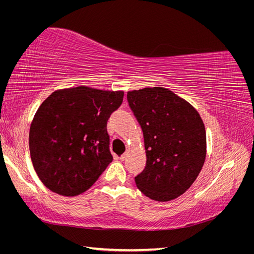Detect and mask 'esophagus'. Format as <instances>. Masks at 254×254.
I'll return each instance as SVG.
<instances>
[{
  "instance_id": "esophagus-1",
  "label": "esophagus",
  "mask_w": 254,
  "mask_h": 254,
  "mask_svg": "<svg viewBox=\"0 0 254 254\" xmlns=\"http://www.w3.org/2000/svg\"><path fill=\"white\" fill-rule=\"evenodd\" d=\"M126 157H127V153H124V155H122V156L120 157V160H121V161H124V160L126 159Z\"/></svg>"
}]
</instances>
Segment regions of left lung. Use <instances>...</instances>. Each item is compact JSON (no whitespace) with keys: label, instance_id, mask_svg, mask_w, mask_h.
<instances>
[{"label":"left lung","instance_id":"obj_1","mask_svg":"<svg viewBox=\"0 0 254 254\" xmlns=\"http://www.w3.org/2000/svg\"><path fill=\"white\" fill-rule=\"evenodd\" d=\"M127 101L141 125L146 166L134 180L156 201H170L187 191L206 155L204 124L186 99L165 88L129 91Z\"/></svg>","mask_w":254,"mask_h":254}]
</instances>
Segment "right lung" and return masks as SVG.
Wrapping results in <instances>:
<instances>
[{"label": "right lung", "mask_w": 254, "mask_h": 254, "mask_svg": "<svg viewBox=\"0 0 254 254\" xmlns=\"http://www.w3.org/2000/svg\"><path fill=\"white\" fill-rule=\"evenodd\" d=\"M123 91L89 87L57 90L37 110L29 130L35 171L54 193L77 196L113 160L107 122L123 103Z\"/></svg>", "instance_id": "right-lung-1"}]
</instances>
